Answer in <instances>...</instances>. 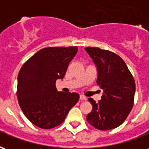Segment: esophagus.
Here are the masks:
<instances>
[{
    "mask_svg": "<svg viewBox=\"0 0 149 149\" xmlns=\"http://www.w3.org/2000/svg\"><path fill=\"white\" fill-rule=\"evenodd\" d=\"M80 100H87V97H84V96H83V95H81V96H80Z\"/></svg>",
    "mask_w": 149,
    "mask_h": 149,
    "instance_id": "obj_1",
    "label": "esophagus"
}]
</instances>
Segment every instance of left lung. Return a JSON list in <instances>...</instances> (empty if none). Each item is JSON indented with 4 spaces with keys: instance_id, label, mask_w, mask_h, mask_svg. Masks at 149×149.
<instances>
[{
    "instance_id": "obj_1",
    "label": "left lung",
    "mask_w": 149,
    "mask_h": 149,
    "mask_svg": "<svg viewBox=\"0 0 149 149\" xmlns=\"http://www.w3.org/2000/svg\"><path fill=\"white\" fill-rule=\"evenodd\" d=\"M97 69V84L103 90L101 100L88 98L93 109L87 121L99 130L117 128L125 121L134 102V78L118 55L99 48H85Z\"/></svg>"
}]
</instances>
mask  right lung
<instances>
[{
  "mask_svg": "<svg viewBox=\"0 0 149 149\" xmlns=\"http://www.w3.org/2000/svg\"><path fill=\"white\" fill-rule=\"evenodd\" d=\"M77 47H49L39 50L21 67L17 77L19 105L33 125L43 129L56 127L77 103V93L58 92L56 81L63 79Z\"/></svg>",
  "mask_w": 149,
  "mask_h": 149,
  "instance_id": "1",
  "label": "right lung"
}]
</instances>
